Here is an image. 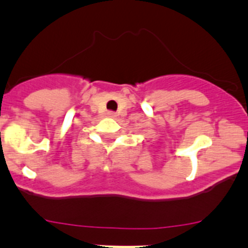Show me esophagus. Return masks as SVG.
<instances>
[{
  "instance_id": "obj_1",
  "label": "esophagus",
  "mask_w": 248,
  "mask_h": 248,
  "mask_svg": "<svg viewBox=\"0 0 248 248\" xmlns=\"http://www.w3.org/2000/svg\"><path fill=\"white\" fill-rule=\"evenodd\" d=\"M107 115H108L109 117H115V116H116V114H115L114 111H108V112H107Z\"/></svg>"
}]
</instances>
